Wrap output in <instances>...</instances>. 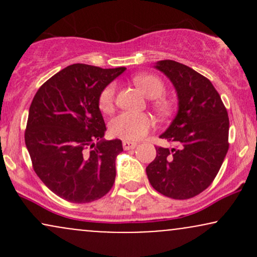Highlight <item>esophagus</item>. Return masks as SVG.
<instances>
[{"label":"esophagus","mask_w":257,"mask_h":257,"mask_svg":"<svg viewBox=\"0 0 257 257\" xmlns=\"http://www.w3.org/2000/svg\"><path fill=\"white\" fill-rule=\"evenodd\" d=\"M138 146L137 143H133V141H123V149L125 150H133Z\"/></svg>","instance_id":"obj_1"}]
</instances>
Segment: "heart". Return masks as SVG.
Returning a JSON list of instances; mask_svg holds the SVG:
<instances>
[{
    "mask_svg": "<svg viewBox=\"0 0 257 257\" xmlns=\"http://www.w3.org/2000/svg\"><path fill=\"white\" fill-rule=\"evenodd\" d=\"M134 83L143 90L147 98L156 99L153 105L159 113L166 114L170 110L169 102L163 99H158L163 95L164 88L163 82L158 77L149 73H141L134 77ZM114 93L116 85L108 84L101 91L99 98L100 110L110 112L113 108ZM153 126V119L147 113H134V112H122L112 118L110 123V132L114 137L125 139V140H139L144 138Z\"/></svg>",
    "mask_w": 257,
    "mask_h": 257,
    "instance_id": "heart-1",
    "label": "heart"
}]
</instances>
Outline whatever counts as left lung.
I'll use <instances>...</instances> for the list:
<instances>
[{"instance_id":"1","label":"left lung","mask_w":257,"mask_h":257,"mask_svg":"<svg viewBox=\"0 0 257 257\" xmlns=\"http://www.w3.org/2000/svg\"><path fill=\"white\" fill-rule=\"evenodd\" d=\"M155 69L170 79L178 95L176 116L159 138L176 149L156 147L146 168L156 191L173 199H188L208 188L228 151L229 120L211 82L174 60H161Z\"/></svg>"}]
</instances>
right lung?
Listing matches in <instances>:
<instances>
[{"instance_id":"right-lung-1","label":"right lung","mask_w":257,"mask_h":257,"mask_svg":"<svg viewBox=\"0 0 257 257\" xmlns=\"http://www.w3.org/2000/svg\"><path fill=\"white\" fill-rule=\"evenodd\" d=\"M124 71L70 65L43 83L32 100L26 149L38 178L67 202H93L113 186L116 157L123 147L118 139H104L99 98Z\"/></svg>"}]
</instances>
